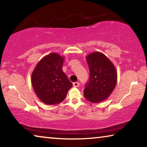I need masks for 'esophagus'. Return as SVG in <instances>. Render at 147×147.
Masks as SVG:
<instances>
[{"mask_svg": "<svg viewBox=\"0 0 147 147\" xmlns=\"http://www.w3.org/2000/svg\"><path fill=\"white\" fill-rule=\"evenodd\" d=\"M80 85L79 82H74L73 83V86L75 87V88H76V87H78Z\"/></svg>", "mask_w": 147, "mask_h": 147, "instance_id": "34e87169", "label": "esophagus"}]
</instances>
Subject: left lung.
I'll list each match as a JSON object with an SVG mask.
<instances>
[{
    "label": "left lung",
    "instance_id": "left-lung-1",
    "mask_svg": "<svg viewBox=\"0 0 147 147\" xmlns=\"http://www.w3.org/2000/svg\"><path fill=\"white\" fill-rule=\"evenodd\" d=\"M89 80L84 90L87 100L93 103L102 102L115 89L117 74L114 65L102 53H93L86 57Z\"/></svg>",
    "mask_w": 147,
    "mask_h": 147
}]
</instances>
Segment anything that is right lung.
Instances as JSON below:
<instances>
[{
  "label": "right lung",
  "instance_id": "add662e5",
  "mask_svg": "<svg viewBox=\"0 0 147 147\" xmlns=\"http://www.w3.org/2000/svg\"><path fill=\"white\" fill-rule=\"evenodd\" d=\"M64 58L51 53L42 58L32 74V87L39 100L46 104H59L66 97L72 84L62 70Z\"/></svg>",
  "mask_w": 147,
  "mask_h": 147
}]
</instances>
